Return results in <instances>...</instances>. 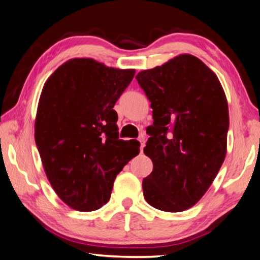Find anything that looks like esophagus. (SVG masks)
<instances>
[{"mask_svg": "<svg viewBox=\"0 0 260 260\" xmlns=\"http://www.w3.org/2000/svg\"><path fill=\"white\" fill-rule=\"evenodd\" d=\"M138 142L140 143V151H143L144 146H145V137H144L143 135L139 136V137H138Z\"/></svg>", "mask_w": 260, "mask_h": 260, "instance_id": "esophagus-1", "label": "esophagus"}]
</instances>
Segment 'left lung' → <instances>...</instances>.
<instances>
[{"mask_svg": "<svg viewBox=\"0 0 260 260\" xmlns=\"http://www.w3.org/2000/svg\"><path fill=\"white\" fill-rule=\"evenodd\" d=\"M136 79L153 109L144 153L153 162L144 197L165 212L193 206L218 175L227 152L228 104L218 77L183 54Z\"/></svg>", "mask_w": 260, "mask_h": 260, "instance_id": "obj_1", "label": "left lung"}]
</instances>
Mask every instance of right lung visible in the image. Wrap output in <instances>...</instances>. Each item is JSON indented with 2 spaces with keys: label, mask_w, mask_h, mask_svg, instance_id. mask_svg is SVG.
I'll list each match as a JSON object with an SVG mask.
<instances>
[{
  "label": "right lung",
  "mask_w": 260,
  "mask_h": 260,
  "mask_svg": "<svg viewBox=\"0 0 260 260\" xmlns=\"http://www.w3.org/2000/svg\"><path fill=\"white\" fill-rule=\"evenodd\" d=\"M135 70L74 58L42 88L36 144L46 175L67 205L82 212L109 201L115 177L139 153L137 140L118 138L113 109Z\"/></svg>",
  "instance_id": "right-lung-1"
}]
</instances>
